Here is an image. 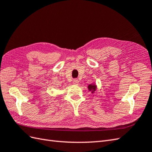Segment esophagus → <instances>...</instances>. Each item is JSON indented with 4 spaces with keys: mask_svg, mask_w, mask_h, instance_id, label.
I'll return each instance as SVG.
<instances>
[{
    "mask_svg": "<svg viewBox=\"0 0 152 152\" xmlns=\"http://www.w3.org/2000/svg\"><path fill=\"white\" fill-rule=\"evenodd\" d=\"M78 83H79V81H78V80H77V79L73 80V83H74V84L77 85V84H78Z\"/></svg>",
    "mask_w": 152,
    "mask_h": 152,
    "instance_id": "obj_1",
    "label": "esophagus"
}]
</instances>
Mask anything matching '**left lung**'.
Masks as SVG:
<instances>
[{
	"mask_svg": "<svg viewBox=\"0 0 152 152\" xmlns=\"http://www.w3.org/2000/svg\"><path fill=\"white\" fill-rule=\"evenodd\" d=\"M88 88L89 91L92 92V93H94L96 90L97 86L95 84H90L88 86Z\"/></svg>",
	"mask_w": 152,
	"mask_h": 152,
	"instance_id": "left-lung-1",
	"label": "left lung"
}]
</instances>
